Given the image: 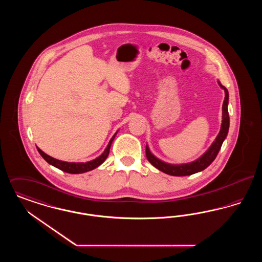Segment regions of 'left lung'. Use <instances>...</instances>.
<instances>
[{
    "label": "left lung",
    "instance_id": "1",
    "mask_svg": "<svg viewBox=\"0 0 262 262\" xmlns=\"http://www.w3.org/2000/svg\"><path fill=\"white\" fill-rule=\"evenodd\" d=\"M218 83L221 88L224 89L225 91V99L223 102V107H222V119L223 120H222L220 133L216 137L215 141L212 143L209 149L207 150L200 158L193 162L182 164V165H172V164L163 162L158 158H156L150 152L148 146L146 145V148H145L146 158L155 168L162 171L163 173H165V174L176 176V177H182V176H189V174H195L198 172H200V171L206 169L214 161V159L216 158L219 150L222 146V143H223L225 138L228 135L229 125H230V118H229V112H228L229 93H228L227 88L223 86L220 82H218Z\"/></svg>",
    "mask_w": 262,
    "mask_h": 262
}]
</instances>
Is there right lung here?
I'll return each instance as SVG.
<instances>
[{
	"label": "right lung",
	"instance_id": "add662e5",
	"mask_svg": "<svg viewBox=\"0 0 262 262\" xmlns=\"http://www.w3.org/2000/svg\"><path fill=\"white\" fill-rule=\"evenodd\" d=\"M118 133V132H117ZM117 133L113 136L111 140L109 141L106 149L104 150V152L100 155L99 157H97L96 159L92 160V161H89L86 163H71V162H64V161H61V160H58V159H55L53 157H51L49 155H47L46 153H44L42 150L40 148H38V152L40 153V155L44 158V160H46L47 162L49 163L52 166L62 170L66 173H70V174H81V173H85L88 171H91L95 168H97L98 166H100L102 163L104 162L106 160V158L108 157L109 155V152H110V147H111V144H112L113 140L116 137Z\"/></svg>",
	"mask_w": 262,
	"mask_h": 262
}]
</instances>
